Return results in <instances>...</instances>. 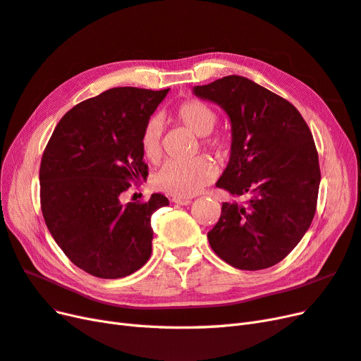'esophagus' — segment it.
<instances>
[{"instance_id": "1", "label": "esophagus", "mask_w": 361, "mask_h": 361, "mask_svg": "<svg viewBox=\"0 0 361 361\" xmlns=\"http://www.w3.org/2000/svg\"><path fill=\"white\" fill-rule=\"evenodd\" d=\"M171 202H173V203H176V204H180V206H187V204H190V203H191V199H183V197H173V199H171Z\"/></svg>"}]
</instances>
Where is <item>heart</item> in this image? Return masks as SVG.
Returning a JSON list of instances; mask_svg holds the SVG:
<instances>
[{"label":"heart","mask_w":361,"mask_h":361,"mask_svg":"<svg viewBox=\"0 0 361 361\" xmlns=\"http://www.w3.org/2000/svg\"><path fill=\"white\" fill-rule=\"evenodd\" d=\"M174 117L185 128L199 137H204L203 145L206 149L214 152L215 155H223L227 150V141L221 135H209L216 122L218 116L212 108L197 99L182 102L176 110ZM141 154L146 159L155 162L161 157V123L157 118H150L145 125L140 138ZM215 178V169L206 158H195L191 161H167L155 173V188L167 192L174 197L188 199L199 194Z\"/></svg>","instance_id":"1"}]
</instances>
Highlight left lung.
Instances as JSON below:
<instances>
[{
  "instance_id": "left-lung-1",
  "label": "left lung",
  "mask_w": 361,
  "mask_h": 361,
  "mask_svg": "<svg viewBox=\"0 0 361 361\" xmlns=\"http://www.w3.org/2000/svg\"><path fill=\"white\" fill-rule=\"evenodd\" d=\"M192 93L231 118V159L216 187L244 202H224L207 232L215 255L238 269L279 264L307 232L321 170L313 135L290 102L239 75Z\"/></svg>"
}]
</instances>
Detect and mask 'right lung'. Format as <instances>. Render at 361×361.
<instances>
[{"label":"right lung","mask_w":361,"mask_h":361,"mask_svg":"<svg viewBox=\"0 0 361 361\" xmlns=\"http://www.w3.org/2000/svg\"><path fill=\"white\" fill-rule=\"evenodd\" d=\"M170 89L116 87L69 110L43 152L40 204L48 231L72 264L99 279H122L150 257V218L162 194L122 203L147 178L140 138Z\"/></svg>","instance_id":"add662e5"}]
</instances>
